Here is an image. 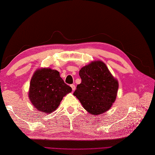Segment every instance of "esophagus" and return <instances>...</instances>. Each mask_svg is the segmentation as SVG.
<instances>
[{"label":"esophagus","mask_w":155,"mask_h":155,"mask_svg":"<svg viewBox=\"0 0 155 155\" xmlns=\"http://www.w3.org/2000/svg\"><path fill=\"white\" fill-rule=\"evenodd\" d=\"M70 87H72V89L73 91H74L75 90H76V86H75L74 85H73V84H72V85H70Z\"/></svg>","instance_id":"1"}]
</instances>
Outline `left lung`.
I'll use <instances>...</instances> for the list:
<instances>
[{"instance_id":"left-lung-1","label":"left lung","mask_w":155,"mask_h":155,"mask_svg":"<svg viewBox=\"0 0 155 155\" xmlns=\"http://www.w3.org/2000/svg\"><path fill=\"white\" fill-rule=\"evenodd\" d=\"M81 83L73 94L87 111L99 115L107 111L114 102L118 81L101 61H92L79 70Z\"/></svg>"}]
</instances>
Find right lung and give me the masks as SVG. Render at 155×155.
<instances>
[{"label": "right lung", "mask_w": 155, "mask_h": 155, "mask_svg": "<svg viewBox=\"0 0 155 155\" xmlns=\"http://www.w3.org/2000/svg\"><path fill=\"white\" fill-rule=\"evenodd\" d=\"M72 92L55 70L44 68L37 70L30 84L28 96L36 109L50 114L57 109L63 97Z\"/></svg>", "instance_id": "1"}]
</instances>
